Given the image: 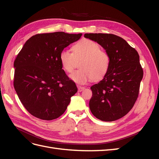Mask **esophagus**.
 <instances>
[{
	"mask_svg": "<svg viewBox=\"0 0 159 159\" xmlns=\"http://www.w3.org/2000/svg\"><path fill=\"white\" fill-rule=\"evenodd\" d=\"M78 87V90H79V92H82L83 89H85V87H82L80 85H77Z\"/></svg>",
	"mask_w": 159,
	"mask_h": 159,
	"instance_id": "1",
	"label": "esophagus"
}]
</instances>
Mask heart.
I'll return each mask as SVG.
<instances>
[{"instance_id":"obj_1","label":"heart","mask_w":159,"mask_h":159,"mask_svg":"<svg viewBox=\"0 0 159 159\" xmlns=\"http://www.w3.org/2000/svg\"><path fill=\"white\" fill-rule=\"evenodd\" d=\"M73 52L67 49L60 53L59 61L62 68L71 72L76 67L77 61L80 69L70 75L73 81L85 84L91 80H99L107 74L111 66L109 53L100 50L98 43L93 40L85 39L76 43L72 48Z\"/></svg>"}]
</instances>
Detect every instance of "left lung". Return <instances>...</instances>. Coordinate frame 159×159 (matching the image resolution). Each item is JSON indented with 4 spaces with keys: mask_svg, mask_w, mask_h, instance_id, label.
<instances>
[{
    "mask_svg": "<svg viewBox=\"0 0 159 159\" xmlns=\"http://www.w3.org/2000/svg\"><path fill=\"white\" fill-rule=\"evenodd\" d=\"M84 36L99 43L111 59L103 79L91 87L89 109L102 121L120 119L132 109L139 96L143 76L139 54L126 40L116 35L85 33Z\"/></svg>",
    "mask_w": 159,
    "mask_h": 159,
    "instance_id": "left-lung-1",
    "label": "left lung"
}]
</instances>
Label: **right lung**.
<instances>
[{
    "label": "right lung",
    "mask_w": 159,
    "mask_h": 159,
    "mask_svg": "<svg viewBox=\"0 0 159 159\" xmlns=\"http://www.w3.org/2000/svg\"><path fill=\"white\" fill-rule=\"evenodd\" d=\"M81 33H40L26 42L14 61L13 86L23 106L39 119L52 120L65 112L77 92L59 61L61 52Z\"/></svg>",
    "instance_id": "add662e5"
}]
</instances>
